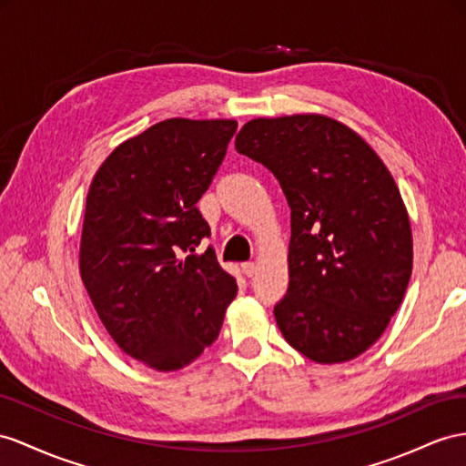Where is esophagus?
I'll return each instance as SVG.
<instances>
[{
    "instance_id": "34e87169",
    "label": "esophagus",
    "mask_w": 466,
    "mask_h": 466,
    "mask_svg": "<svg viewBox=\"0 0 466 466\" xmlns=\"http://www.w3.org/2000/svg\"><path fill=\"white\" fill-rule=\"evenodd\" d=\"M242 271H244L246 278H254L256 271H258V266L254 264V261H244V264H242Z\"/></svg>"
}]
</instances>
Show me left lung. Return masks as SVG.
Instances as JSON below:
<instances>
[{"label": "left lung", "instance_id": "obj_1", "mask_svg": "<svg viewBox=\"0 0 466 466\" xmlns=\"http://www.w3.org/2000/svg\"><path fill=\"white\" fill-rule=\"evenodd\" d=\"M236 149L268 167L291 208L289 288L273 309L281 335L319 364L352 360L386 330L411 276L393 177L360 136L317 114L252 119Z\"/></svg>", "mask_w": 466, "mask_h": 466}]
</instances>
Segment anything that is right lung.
Listing matches in <instances>:
<instances>
[{
	"label": "right lung",
	"mask_w": 466,
	"mask_h": 466,
	"mask_svg": "<svg viewBox=\"0 0 466 466\" xmlns=\"http://www.w3.org/2000/svg\"><path fill=\"white\" fill-rule=\"evenodd\" d=\"M234 119H165L116 147L86 197L80 273L117 347L177 370L218 339L238 293L197 202L218 173Z\"/></svg>",
	"instance_id": "1"
}]
</instances>
